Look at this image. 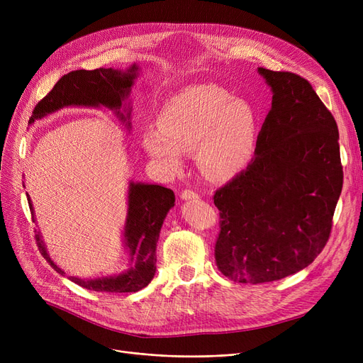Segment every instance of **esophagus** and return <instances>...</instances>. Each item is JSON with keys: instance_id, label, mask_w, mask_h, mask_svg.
I'll use <instances>...</instances> for the list:
<instances>
[{"instance_id": "1", "label": "esophagus", "mask_w": 363, "mask_h": 363, "mask_svg": "<svg viewBox=\"0 0 363 363\" xmlns=\"http://www.w3.org/2000/svg\"><path fill=\"white\" fill-rule=\"evenodd\" d=\"M181 199L182 200H197L199 199V194L196 191H193V189H184L182 194H181Z\"/></svg>"}]
</instances>
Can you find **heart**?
Wrapping results in <instances>:
<instances>
[{
	"instance_id": "b5f03b06",
	"label": "heart",
	"mask_w": 363,
	"mask_h": 363,
	"mask_svg": "<svg viewBox=\"0 0 363 363\" xmlns=\"http://www.w3.org/2000/svg\"><path fill=\"white\" fill-rule=\"evenodd\" d=\"M257 132L255 107L216 84L181 89L160 110L159 129L147 128L141 144L150 159L169 170L197 148L203 174L215 181L235 177L252 159Z\"/></svg>"
}]
</instances>
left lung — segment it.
<instances>
[{
    "instance_id": "obj_1",
    "label": "left lung",
    "mask_w": 363,
    "mask_h": 363,
    "mask_svg": "<svg viewBox=\"0 0 363 363\" xmlns=\"http://www.w3.org/2000/svg\"><path fill=\"white\" fill-rule=\"evenodd\" d=\"M272 107L255 159L213 196L220 215L218 269L241 284L271 282L309 266L325 247L342 188L338 128L312 85L259 67Z\"/></svg>"
}]
</instances>
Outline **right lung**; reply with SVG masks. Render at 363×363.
<instances>
[{"mask_svg":"<svg viewBox=\"0 0 363 363\" xmlns=\"http://www.w3.org/2000/svg\"><path fill=\"white\" fill-rule=\"evenodd\" d=\"M140 66L133 63L126 70L100 67L70 72L62 76V79L36 104L29 125L65 107H106L114 111L125 126L130 129L129 95L133 82L140 76ZM26 196L32 220L36 222L33 204L28 193ZM174 206L175 194L172 189L156 184L130 181L128 186V213L123 226V245L129 253L128 269L107 277L89 279L69 277V279L86 290L106 293H137L147 287L156 274V247L162 225ZM35 233L41 255L51 268L60 275H66L50 257L41 231Z\"/></svg>","mask_w":363,"mask_h":363,"instance_id":"obj_1","label":"right lung"}]
</instances>
